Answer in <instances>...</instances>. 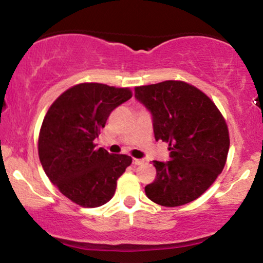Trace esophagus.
Listing matches in <instances>:
<instances>
[{"mask_svg": "<svg viewBox=\"0 0 263 263\" xmlns=\"http://www.w3.org/2000/svg\"><path fill=\"white\" fill-rule=\"evenodd\" d=\"M143 159H137V158H134V161H132V163H134L135 165H141L143 164Z\"/></svg>", "mask_w": 263, "mask_h": 263, "instance_id": "1", "label": "esophagus"}]
</instances>
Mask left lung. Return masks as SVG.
Here are the masks:
<instances>
[{
	"instance_id": "8db88e82",
	"label": "left lung",
	"mask_w": 263,
	"mask_h": 263,
	"mask_svg": "<svg viewBox=\"0 0 263 263\" xmlns=\"http://www.w3.org/2000/svg\"><path fill=\"white\" fill-rule=\"evenodd\" d=\"M135 98L152 115L156 141L170 143L171 151V161H153L157 177L144 188L146 195L168 208L195 200L225 167L230 138L221 112L184 81L137 86Z\"/></svg>"
}]
</instances>
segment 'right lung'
Masks as SVG:
<instances>
[{
  "label": "right lung",
  "mask_w": 263,
  "mask_h": 263,
  "mask_svg": "<svg viewBox=\"0 0 263 263\" xmlns=\"http://www.w3.org/2000/svg\"><path fill=\"white\" fill-rule=\"evenodd\" d=\"M131 98L128 87L78 84L63 92L44 116L39 159L50 182L73 203L98 208L114 197L117 179L132 158L96 149L93 140L110 114Z\"/></svg>",
  "instance_id": "obj_1"
}]
</instances>
